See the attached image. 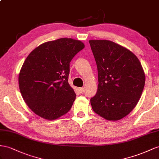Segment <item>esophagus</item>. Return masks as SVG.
I'll return each mask as SVG.
<instances>
[{"mask_svg":"<svg viewBox=\"0 0 159 159\" xmlns=\"http://www.w3.org/2000/svg\"><path fill=\"white\" fill-rule=\"evenodd\" d=\"M79 91L80 93H83L84 92V89L83 87H81V88H79Z\"/></svg>","mask_w":159,"mask_h":159,"instance_id":"esophagus-1","label":"esophagus"}]
</instances>
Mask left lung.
<instances>
[{
    "mask_svg": "<svg viewBox=\"0 0 159 159\" xmlns=\"http://www.w3.org/2000/svg\"><path fill=\"white\" fill-rule=\"evenodd\" d=\"M98 71V89L91 99L96 113L107 120H119L139 101L145 75L132 52L109 40H90Z\"/></svg>",
    "mask_w": 159,
    "mask_h": 159,
    "instance_id": "left-lung-1",
    "label": "left lung"
}]
</instances>
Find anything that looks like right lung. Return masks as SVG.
<instances>
[{"instance_id": "obj_1", "label": "right lung", "mask_w": 159, "mask_h": 159, "mask_svg": "<svg viewBox=\"0 0 159 159\" xmlns=\"http://www.w3.org/2000/svg\"><path fill=\"white\" fill-rule=\"evenodd\" d=\"M84 48L79 40L60 38L41 44L27 57L19 86L25 102L36 115L53 120L70 110L76 98L68 82L70 62Z\"/></svg>"}]
</instances>
